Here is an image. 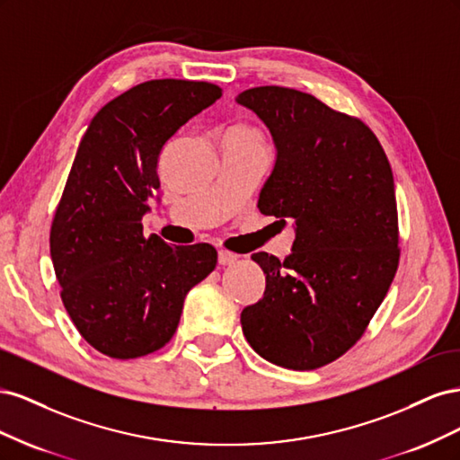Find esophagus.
Instances as JSON below:
<instances>
[{
  "label": "esophagus",
  "mask_w": 460,
  "mask_h": 460,
  "mask_svg": "<svg viewBox=\"0 0 460 460\" xmlns=\"http://www.w3.org/2000/svg\"><path fill=\"white\" fill-rule=\"evenodd\" d=\"M235 261H238V255L226 252V249H220L218 252V264H222V267H228V264H234Z\"/></svg>",
  "instance_id": "obj_1"
}]
</instances>
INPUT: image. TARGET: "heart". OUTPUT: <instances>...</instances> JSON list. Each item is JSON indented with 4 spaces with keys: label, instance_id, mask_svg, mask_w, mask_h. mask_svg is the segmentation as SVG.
Segmentation results:
<instances>
[{
    "label": "heart",
    "instance_id": "b5f03b06",
    "mask_svg": "<svg viewBox=\"0 0 460 460\" xmlns=\"http://www.w3.org/2000/svg\"><path fill=\"white\" fill-rule=\"evenodd\" d=\"M226 137H234V140H242L249 144H264L261 132L253 127H247V124H238V127L230 128Z\"/></svg>",
    "mask_w": 460,
    "mask_h": 460
}]
</instances>
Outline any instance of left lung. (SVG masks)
<instances>
[{"instance_id": "1", "label": "left lung", "mask_w": 460, "mask_h": 460, "mask_svg": "<svg viewBox=\"0 0 460 460\" xmlns=\"http://www.w3.org/2000/svg\"><path fill=\"white\" fill-rule=\"evenodd\" d=\"M267 124L274 171L259 211L296 220L291 253H255L264 296L242 311L249 345L269 363L314 370L363 336L399 264L394 172L367 124L314 95L259 86L238 95Z\"/></svg>"}]
</instances>
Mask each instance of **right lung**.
<instances>
[{
    "label": "right lung",
    "instance_id": "obj_1",
    "mask_svg": "<svg viewBox=\"0 0 460 460\" xmlns=\"http://www.w3.org/2000/svg\"><path fill=\"white\" fill-rule=\"evenodd\" d=\"M220 95L211 82L149 80L103 105L82 136L49 252L68 316L111 358L169 343L186 294L217 267L213 245L146 238L142 217L161 188V149Z\"/></svg>",
    "mask_w": 460,
    "mask_h": 460
}]
</instances>
